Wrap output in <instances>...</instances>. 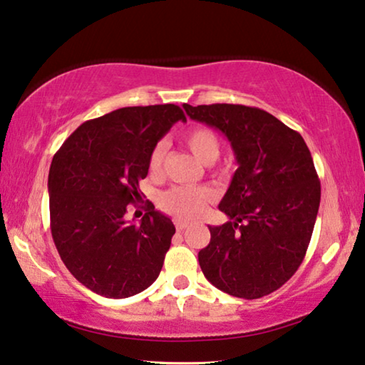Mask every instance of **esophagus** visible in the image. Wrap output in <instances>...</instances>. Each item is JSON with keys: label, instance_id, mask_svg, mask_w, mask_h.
Listing matches in <instances>:
<instances>
[{"label": "esophagus", "instance_id": "34e87169", "mask_svg": "<svg viewBox=\"0 0 365 365\" xmlns=\"http://www.w3.org/2000/svg\"><path fill=\"white\" fill-rule=\"evenodd\" d=\"M187 227H188L187 223H183V222H175V228H177V232H185V230H187Z\"/></svg>", "mask_w": 365, "mask_h": 365}]
</instances>
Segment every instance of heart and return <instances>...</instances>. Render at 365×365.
I'll list each match as a JSON object with an SVG mask.
<instances>
[{
	"label": "heart",
	"mask_w": 365,
	"mask_h": 365,
	"mask_svg": "<svg viewBox=\"0 0 365 365\" xmlns=\"http://www.w3.org/2000/svg\"><path fill=\"white\" fill-rule=\"evenodd\" d=\"M183 143L202 163H213L220 153V140L213 130L207 127H193L185 132ZM167 148L163 143H157L148 155V173L152 177L160 175L163 157ZM213 200V193L205 187H173L163 192L158 198V205L163 212L178 220L197 218L207 205Z\"/></svg>",
	"instance_id": "heart-1"
}]
</instances>
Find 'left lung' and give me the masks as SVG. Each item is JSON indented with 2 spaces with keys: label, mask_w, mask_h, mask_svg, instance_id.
<instances>
[{
  "label": "left lung",
  "mask_w": 365,
  "mask_h": 365,
  "mask_svg": "<svg viewBox=\"0 0 365 365\" xmlns=\"http://www.w3.org/2000/svg\"><path fill=\"white\" fill-rule=\"evenodd\" d=\"M183 109L222 132L238 162L218 205L230 222L208 227L212 238L200 250V268L220 291L258 299L296 273L309 246L321 202L311 152L301 133L256 107Z\"/></svg>",
  "instance_id": "8db88e82"
}]
</instances>
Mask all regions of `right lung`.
I'll list each match as a JSON object with an SVG mask.
<instances>
[{
	"label": "right lung",
	"instance_id": "obj_1",
	"mask_svg": "<svg viewBox=\"0 0 365 365\" xmlns=\"http://www.w3.org/2000/svg\"><path fill=\"white\" fill-rule=\"evenodd\" d=\"M175 104L122 107L79 125L49 168L51 233L66 268L91 291L122 299L158 278L175 233L148 202L140 225L125 220L140 198L148 155L175 122Z\"/></svg>",
	"mask_w": 365,
	"mask_h": 365
}]
</instances>
